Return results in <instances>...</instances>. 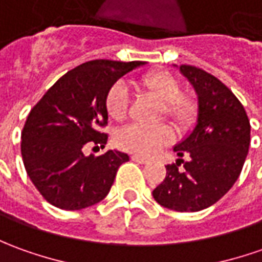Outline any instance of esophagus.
Instances as JSON below:
<instances>
[{
  "label": "esophagus",
  "instance_id": "obj_1",
  "mask_svg": "<svg viewBox=\"0 0 262 262\" xmlns=\"http://www.w3.org/2000/svg\"><path fill=\"white\" fill-rule=\"evenodd\" d=\"M132 161L136 162V163H147V159L143 156H139V155H133L132 156Z\"/></svg>",
  "mask_w": 262,
  "mask_h": 262
}]
</instances>
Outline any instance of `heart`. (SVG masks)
<instances>
[{
  "label": "heart",
  "mask_w": 262,
  "mask_h": 262,
  "mask_svg": "<svg viewBox=\"0 0 262 262\" xmlns=\"http://www.w3.org/2000/svg\"><path fill=\"white\" fill-rule=\"evenodd\" d=\"M140 86L163 106L165 117L179 129H188L193 124L198 113L196 101L189 96H183L179 80L170 73L155 70L146 73L140 79ZM129 90L123 83H115L104 97V108L112 120L120 122L127 115ZM173 139V132L168 126L146 127L140 124L126 126L116 135L119 147L132 154L149 155L169 145Z\"/></svg>",
  "instance_id": "1"
}]
</instances>
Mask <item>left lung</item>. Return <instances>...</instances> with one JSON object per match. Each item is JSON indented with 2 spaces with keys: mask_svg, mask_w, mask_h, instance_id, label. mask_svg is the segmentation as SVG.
Instances as JSON below:
<instances>
[{
  "mask_svg": "<svg viewBox=\"0 0 262 262\" xmlns=\"http://www.w3.org/2000/svg\"><path fill=\"white\" fill-rule=\"evenodd\" d=\"M179 71L198 96L196 124L173 147L189 161L168 165L152 195L168 209L196 212L218 202L236 182L248 155L251 126L241 101L222 81L193 66L182 64Z\"/></svg>",
  "mask_w": 262,
  "mask_h": 262,
  "instance_id": "1",
  "label": "left lung"
}]
</instances>
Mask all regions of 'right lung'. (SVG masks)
<instances>
[{"label": "right lung", "mask_w": 262, "mask_h": 262, "mask_svg": "<svg viewBox=\"0 0 262 262\" xmlns=\"http://www.w3.org/2000/svg\"><path fill=\"white\" fill-rule=\"evenodd\" d=\"M145 61L93 60L57 80L30 112L21 135L23 162L31 182L51 205L80 211L106 198L129 156L107 150L84 156L83 147L107 143L104 97L126 73Z\"/></svg>", "instance_id": "right-lung-1"}]
</instances>
